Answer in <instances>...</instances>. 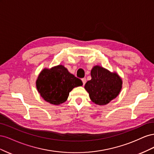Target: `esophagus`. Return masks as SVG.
<instances>
[{"mask_svg":"<svg viewBox=\"0 0 154 154\" xmlns=\"http://www.w3.org/2000/svg\"><path fill=\"white\" fill-rule=\"evenodd\" d=\"M82 82H83V85H84L85 84V83H86V78H82Z\"/></svg>","mask_w":154,"mask_h":154,"instance_id":"1","label":"esophagus"}]
</instances>
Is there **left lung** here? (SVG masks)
<instances>
[{
	"mask_svg": "<svg viewBox=\"0 0 154 154\" xmlns=\"http://www.w3.org/2000/svg\"><path fill=\"white\" fill-rule=\"evenodd\" d=\"M91 80L85 88L94 103L103 105L116 98L122 89V80L116 73H111L106 69L96 66L91 71Z\"/></svg>",
	"mask_w": 154,
	"mask_h": 154,
	"instance_id": "left-lung-1",
	"label": "left lung"
}]
</instances>
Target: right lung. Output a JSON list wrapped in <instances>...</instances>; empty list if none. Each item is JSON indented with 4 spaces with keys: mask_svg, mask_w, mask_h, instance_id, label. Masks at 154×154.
<instances>
[{
    "mask_svg": "<svg viewBox=\"0 0 154 154\" xmlns=\"http://www.w3.org/2000/svg\"><path fill=\"white\" fill-rule=\"evenodd\" d=\"M36 83L41 96L53 105L63 103L73 88L83 85L80 79L69 72L62 65L51 69H44Z\"/></svg>",
    "mask_w": 154,
    "mask_h": 154,
    "instance_id": "obj_1",
    "label": "right lung"
}]
</instances>
